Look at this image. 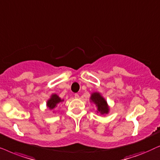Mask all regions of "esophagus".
<instances>
[{
    "label": "esophagus",
    "mask_w": 160,
    "mask_h": 160,
    "mask_svg": "<svg viewBox=\"0 0 160 160\" xmlns=\"http://www.w3.org/2000/svg\"><path fill=\"white\" fill-rule=\"evenodd\" d=\"M74 98H75V99H78L79 95L78 94V93H74Z\"/></svg>",
    "instance_id": "1"
}]
</instances>
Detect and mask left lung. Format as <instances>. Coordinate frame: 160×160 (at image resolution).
Listing matches in <instances>:
<instances>
[{"label": "left lung", "instance_id": "obj_1", "mask_svg": "<svg viewBox=\"0 0 160 160\" xmlns=\"http://www.w3.org/2000/svg\"><path fill=\"white\" fill-rule=\"evenodd\" d=\"M90 102L93 103L97 107V112L100 113L102 116H105L109 113L110 106L108 105L107 100L103 97L99 92L91 93L90 97Z\"/></svg>", "mask_w": 160, "mask_h": 160}]
</instances>
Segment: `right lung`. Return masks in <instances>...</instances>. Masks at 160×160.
Segmentation results:
<instances>
[{
  "instance_id": "right-lung-1",
  "label": "right lung",
  "mask_w": 160,
  "mask_h": 160,
  "mask_svg": "<svg viewBox=\"0 0 160 160\" xmlns=\"http://www.w3.org/2000/svg\"><path fill=\"white\" fill-rule=\"evenodd\" d=\"M63 102V99H61V98L59 97L58 95H57L56 93H52V94L50 96V99L47 101L46 106L49 110H53L55 108L58 107V104L60 103V102ZM52 112H55V111Z\"/></svg>"
}]
</instances>
